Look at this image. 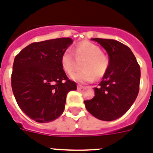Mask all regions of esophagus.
<instances>
[{"label": "esophagus", "mask_w": 153, "mask_h": 153, "mask_svg": "<svg viewBox=\"0 0 153 153\" xmlns=\"http://www.w3.org/2000/svg\"><path fill=\"white\" fill-rule=\"evenodd\" d=\"M77 88H78V89H82L84 88V86L82 85H77Z\"/></svg>", "instance_id": "34e87169"}]
</instances>
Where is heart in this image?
Listing matches in <instances>:
<instances>
[{"label": "heart", "instance_id": "heart-1", "mask_svg": "<svg viewBox=\"0 0 153 153\" xmlns=\"http://www.w3.org/2000/svg\"><path fill=\"white\" fill-rule=\"evenodd\" d=\"M74 55L78 59H83L81 71L74 73L71 79L79 82H91L94 79L102 78L110 66L108 56L103 53L99 45L88 41H83L75 45ZM69 49L63 53L60 57L62 69L68 74H71L77 68V60Z\"/></svg>", "mask_w": 153, "mask_h": 153}]
</instances>
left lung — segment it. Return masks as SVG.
I'll list each match as a JSON object with an SVG mask.
<instances>
[{
  "label": "left lung",
  "mask_w": 153,
  "mask_h": 153,
  "mask_svg": "<svg viewBox=\"0 0 153 153\" xmlns=\"http://www.w3.org/2000/svg\"><path fill=\"white\" fill-rule=\"evenodd\" d=\"M105 48L110 66L102 81L94 88L95 97L85 100V108L94 117L112 121L128 111L139 92L141 69L128 46L112 39L92 38Z\"/></svg>",
  "instance_id": "8db88e82"
}]
</instances>
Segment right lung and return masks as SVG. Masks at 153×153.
Wrapping results in <instances>:
<instances>
[{
  "label": "right lung",
  "mask_w": 153,
  "mask_h": 153,
  "mask_svg": "<svg viewBox=\"0 0 153 153\" xmlns=\"http://www.w3.org/2000/svg\"><path fill=\"white\" fill-rule=\"evenodd\" d=\"M69 38L33 42L15 57L12 89L19 107L31 120L48 123L64 111L68 92L76 90L62 69L60 57L72 43Z\"/></svg>",
  "instance_id": "obj_1"
}]
</instances>
